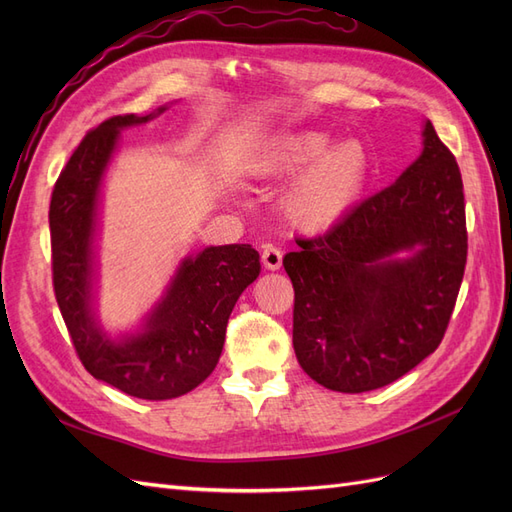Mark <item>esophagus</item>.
I'll return each mask as SVG.
<instances>
[{
    "label": "esophagus",
    "instance_id": "esophagus-1",
    "mask_svg": "<svg viewBox=\"0 0 512 512\" xmlns=\"http://www.w3.org/2000/svg\"><path fill=\"white\" fill-rule=\"evenodd\" d=\"M282 250L280 247H275V245H267L265 250H262V265H265V269H269V271H277L282 267Z\"/></svg>",
    "mask_w": 512,
    "mask_h": 512
}]
</instances>
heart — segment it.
Here are the masks:
<instances>
[{"label":"heart","instance_id":"heart-1","mask_svg":"<svg viewBox=\"0 0 512 512\" xmlns=\"http://www.w3.org/2000/svg\"><path fill=\"white\" fill-rule=\"evenodd\" d=\"M303 173L284 196L288 218L307 230L337 222L361 196L369 177V153L359 141L333 145L322 130H294L277 136L262 153L258 175L265 179Z\"/></svg>","mask_w":512,"mask_h":512}]
</instances>
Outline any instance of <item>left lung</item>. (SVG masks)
I'll return each instance as SVG.
<instances>
[{"instance_id":"obj_1","label":"left lung","mask_w":512,"mask_h":512,"mask_svg":"<svg viewBox=\"0 0 512 512\" xmlns=\"http://www.w3.org/2000/svg\"><path fill=\"white\" fill-rule=\"evenodd\" d=\"M297 245L284 269L292 346L309 378L365 393L436 350L466 269L468 230L459 166L431 121L423 153L395 183Z\"/></svg>"}]
</instances>
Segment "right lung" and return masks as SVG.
<instances>
[{"label":"right lung","mask_w":512,"mask_h":512,"mask_svg":"<svg viewBox=\"0 0 512 512\" xmlns=\"http://www.w3.org/2000/svg\"><path fill=\"white\" fill-rule=\"evenodd\" d=\"M164 111L166 106L145 117L115 115L89 130L59 173L49 209L55 299L76 354L96 380L153 401L190 393L211 376L232 307L260 273L252 245L207 247L181 262L141 333L115 342L98 327L91 286L102 177L119 132Z\"/></svg>","instance_id":"right-lung-1"}]
</instances>
